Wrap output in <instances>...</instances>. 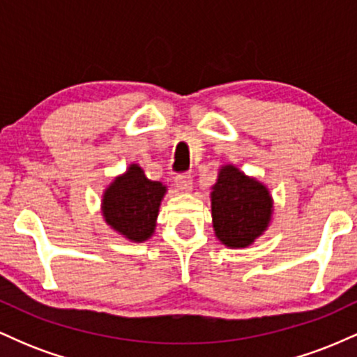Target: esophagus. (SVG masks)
I'll return each instance as SVG.
<instances>
[{
  "mask_svg": "<svg viewBox=\"0 0 357 357\" xmlns=\"http://www.w3.org/2000/svg\"><path fill=\"white\" fill-rule=\"evenodd\" d=\"M176 186H178L179 191L190 192L192 190V178H191V174L190 173H184V174L176 176Z\"/></svg>",
  "mask_w": 357,
  "mask_h": 357,
  "instance_id": "esophagus-1",
  "label": "esophagus"
}]
</instances>
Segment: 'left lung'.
<instances>
[{"instance_id":"1","label":"left lung","mask_w":357,"mask_h":357,"mask_svg":"<svg viewBox=\"0 0 357 357\" xmlns=\"http://www.w3.org/2000/svg\"><path fill=\"white\" fill-rule=\"evenodd\" d=\"M215 236L228 248H247L268 230L273 198L264 183L235 165H223L211 186Z\"/></svg>"}]
</instances>
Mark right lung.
Returning <instances> with one entry per match:
<instances>
[{"label": "right lung", "instance_id": "right-lung-1", "mask_svg": "<svg viewBox=\"0 0 357 357\" xmlns=\"http://www.w3.org/2000/svg\"><path fill=\"white\" fill-rule=\"evenodd\" d=\"M166 192V184L149 179L137 162H130L102 192V216L122 238L144 243L154 235L159 206Z\"/></svg>", "mask_w": 357, "mask_h": 357}]
</instances>
